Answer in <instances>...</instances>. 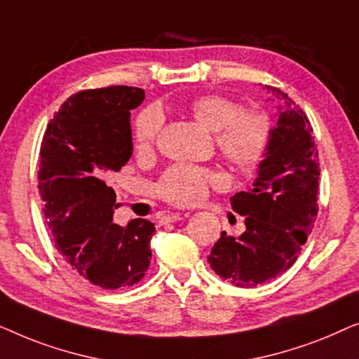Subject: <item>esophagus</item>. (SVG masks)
Masks as SVG:
<instances>
[{"mask_svg":"<svg viewBox=\"0 0 359 359\" xmlns=\"http://www.w3.org/2000/svg\"><path fill=\"white\" fill-rule=\"evenodd\" d=\"M186 217V214H180V212H168L161 217V222L163 224H170V222H178V220H183Z\"/></svg>","mask_w":359,"mask_h":359,"instance_id":"obj_1","label":"esophagus"}]
</instances>
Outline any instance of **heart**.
Masks as SVG:
<instances>
[{
    "label": "heart",
    "instance_id": "b5f03b06",
    "mask_svg": "<svg viewBox=\"0 0 359 359\" xmlns=\"http://www.w3.org/2000/svg\"><path fill=\"white\" fill-rule=\"evenodd\" d=\"M189 114L199 126L214 132L215 147L230 165L252 168L266 155L273 127L263 112H240V106L229 97L208 95L191 101ZM161 126L163 117L155 107L140 112L134 129L137 154H151ZM220 180L219 173L201 166L175 165L161 175L155 191L171 204L193 205L204 198L209 184H219Z\"/></svg>",
    "mask_w": 359,
    "mask_h": 359
}]
</instances>
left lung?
Masks as SVG:
<instances>
[{
	"instance_id": "left-lung-1",
	"label": "left lung",
	"mask_w": 359,
	"mask_h": 359,
	"mask_svg": "<svg viewBox=\"0 0 359 359\" xmlns=\"http://www.w3.org/2000/svg\"><path fill=\"white\" fill-rule=\"evenodd\" d=\"M283 106L271 144L248 191L230 198L243 215L245 232H225L210 250L214 273L238 287H257L296 263L317 215L320 165L306 112L286 93L266 86Z\"/></svg>"
}]
</instances>
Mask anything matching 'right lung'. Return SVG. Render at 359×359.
I'll list each match as a JSON object with an SVG mask.
<instances>
[{
    "label": "right lung",
    "mask_w": 359,
    "mask_h": 359,
    "mask_svg": "<svg viewBox=\"0 0 359 359\" xmlns=\"http://www.w3.org/2000/svg\"><path fill=\"white\" fill-rule=\"evenodd\" d=\"M145 100L132 86L76 93L48 122L41 149L39 193L63 258L102 289L130 287L150 266L155 225L112 222L116 193L106 180L132 156L130 109Z\"/></svg>",
    "instance_id": "1"
}]
</instances>
